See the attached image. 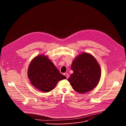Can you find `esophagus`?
Wrapping results in <instances>:
<instances>
[{"instance_id": "esophagus-1", "label": "esophagus", "mask_w": 126, "mask_h": 126, "mask_svg": "<svg viewBox=\"0 0 126 126\" xmlns=\"http://www.w3.org/2000/svg\"><path fill=\"white\" fill-rule=\"evenodd\" d=\"M64 75L66 76V78H67V79H68V78L69 75H68L67 73H64Z\"/></svg>"}]
</instances>
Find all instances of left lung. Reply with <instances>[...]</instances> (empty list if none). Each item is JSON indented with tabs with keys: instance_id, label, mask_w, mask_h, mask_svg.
I'll list each match as a JSON object with an SVG mask.
<instances>
[{
	"instance_id": "obj_1",
	"label": "left lung",
	"mask_w": 126,
	"mask_h": 126,
	"mask_svg": "<svg viewBox=\"0 0 126 126\" xmlns=\"http://www.w3.org/2000/svg\"><path fill=\"white\" fill-rule=\"evenodd\" d=\"M71 74L68 80L75 91L84 94L91 91L98 84L101 76L99 64L91 54L82 53L72 63Z\"/></svg>"
}]
</instances>
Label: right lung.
<instances>
[{
    "instance_id": "right-lung-1",
    "label": "right lung",
    "mask_w": 126,
    "mask_h": 126,
    "mask_svg": "<svg viewBox=\"0 0 126 126\" xmlns=\"http://www.w3.org/2000/svg\"><path fill=\"white\" fill-rule=\"evenodd\" d=\"M28 78L31 84L39 90L49 92L66 76L62 75L48 56L41 54L34 57L29 65Z\"/></svg>"
}]
</instances>
